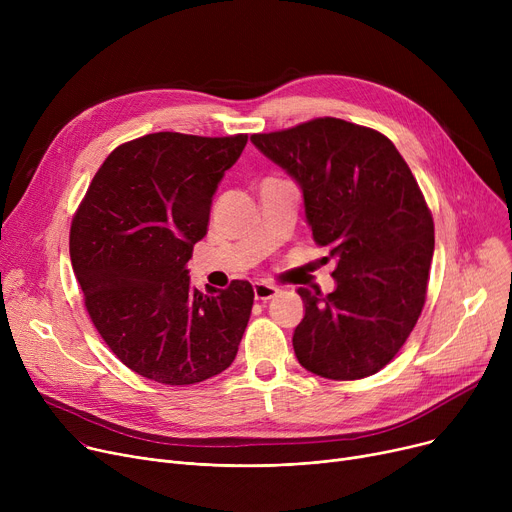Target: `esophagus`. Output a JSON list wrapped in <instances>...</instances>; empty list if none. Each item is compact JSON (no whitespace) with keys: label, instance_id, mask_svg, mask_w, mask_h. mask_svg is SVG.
I'll return each instance as SVG.
<instances>
[{"label":"esophagus","instance_id":"1","mask_svg":"<svg viewBox=\"0 0 512 512\" xmlns=\"http://www.w3.org/2000/svg\"><path fill=\"white\" fill-rule=\"evenodd\" d=\"M253 292H255V301H272L274 297H278L280 288H276L272 284H265V282H257L253 286Z\"/></svg>","mask_w":512,"mask_h":512}]
</instances>
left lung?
<instances>
[{
  "label": "left lung",
  "instance_id": "obj_1",
  "mask_svg": "<svg viewBox=\"0 0 512 512\" xmlns=\"http://www.w3.org/2000/svg\"><path fill=\"white\" fill-rule=\"evenodd\" d=\"M251 143L299 184L315 245L336 261L334 292L299 288L294 355L328 380L378 373L417 324L434 255L432 213L407 161L382 132L338 118Z\"/></svg>",
  "mask_w": 512,
  "mask_h": 512
}]
</instances>
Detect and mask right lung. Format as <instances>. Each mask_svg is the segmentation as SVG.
I'll return each instance as SVG.
<instances>
[{"mask_svg": "<svg viewBox=\"0 0 512 512\" xmlns=\"http://www.w3.org/2000/svg\"><path fill=\"white\" fill-rule=\"evenodd\" d=\"M247 134L153 132L103 161L70 228V259L93 326L147 380L188 386L228 369L253 286L199 292L186 263L207 234L218 184Z\"/></svg>", "mask_w": 512, "mask_h": 512, "instance_id": "add662e5", "label": "right lung"}]
</instances>
